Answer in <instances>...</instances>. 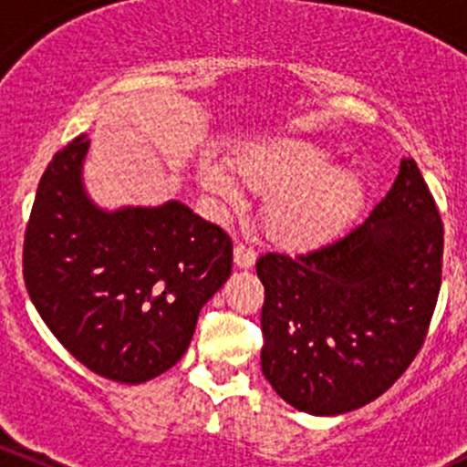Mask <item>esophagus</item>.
Listing matches in <instances>:
<instances>
[{"label": "esophagus", "mask_w": 467, "mask_h": 467, "mask_svg": "<svg viewBox=\"0 0 467 467\" xmlns=\"http://www.w3.org/2000/svg\"><path fill=\"white\" fill-rule=\"evenodd\" d=\"M255 260L257 255L253 248L244 246V244H237V246H234V266L237 268H253L255 266Z\"/></svg>", "instance_id": "obj_1"}]
</instances>
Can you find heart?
<instances>
[{
	"mask_svg": "<svg viewBox=\"0 0 467 467\" xmlns=\"http://www.w3.org/2000/svg\"><path fill=\"white\" fill-rule=\"evenodd\" d=\"M242 182L268 196L264 228L285 248L309 251L329 244L359 216L366 182L355 169L332 164V155L305 140L253 144L237 158ZM201 185L228 205L242 203L234 178L221 164H205Z\"/></svg>",
	"mask_w": 467,
	"mask_h": 467,
	"instance_id": "obj_1",
	"label": "heart"
}]
</instances>
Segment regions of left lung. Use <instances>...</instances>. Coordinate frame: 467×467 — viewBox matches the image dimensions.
<instances>
[{"label": "left lung", "mask_w": 467, "mask_h": 467, "mask_svg": "<svg viewBox=\"0 0 467 467\" xmlns=\"http://www.w3.org/2000/svg\"><path fill=\"white\" fill-rule=\"evenodd\" d=\"M442 223L413 158L359 225L305 255L257 260L262 373L312 416L378 400L425 341L441 291Z\"/></svg>", "instance_id": "left-lung-1"}]
</instances>
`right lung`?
Segmentation results:
<instances>
[{
  "instance_id": "1",
  "label": "right lung",
  "mask_w": 467,
  "mask_h": 467,
  "mask_svg": "<svg viewBox=\"0 0 467 467\" xmlns=\"http://www.w3.org/2000/svg\"><path fill=\"white\" fill-rule=\"evenodd\" d=\"M89 140L60 149L36 192L25 282L54 337L92 373L144 384L190 348L230 277L233 244L181 201L106 210L83 181Z\"/></svg>"
}]
</instances>
